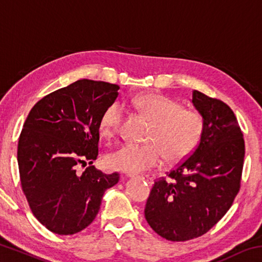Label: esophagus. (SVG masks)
<instances>
[{
    "instance_id": "1",
    "label": "esophagus",
    "mask_w": 262,
    "mask_h": 262,
    "mask_svg": "<svg viewBox=\"0 0 262 262\" xmlns=\"http://www.w3.org/2000/svg\"><path fill=\"white\" fill-rule=\"evenodd\" d=\"M129 177V178H141V179H143V180H147V181H149L150 184L152 183V179L150 178V177H148V176H142V177H137V176H134V174H129L128 176Z\"/></svg>"
}]
</instances>
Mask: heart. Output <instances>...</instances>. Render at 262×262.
Here are the masks:
<instances>
[{"instance_id": "b5f03b06", "label": "heart", "mask_w": 262, "mask_h": 262, "mask_svg": "<svg viewBox=\"0 0 262 262\" xmlns=\"http://www.w3.org/2000/svg\"><path fill=\"white\" fill-rule=\"evenodd\" d=\"M135 107L152 122L148 141L137 145L127 143L106 157L110 168L134 174L161 165L164 156L168 161L184 159L196 148L200 141L203 121L201 115L184 108L180 101L157 94H144L133 100ZM123 110L118 103L110 105L101 114L100 134L112 139L118 134Z\"/></svg>"}]
</instances>
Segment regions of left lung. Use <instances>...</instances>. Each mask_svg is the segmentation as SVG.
I'll use <instances>...</instances> for the list:
<instances>
[{
	"label": "left lung",
	"mask_w": 262,
	"mask_h": 262,
	"mask_svg": "<svg viewBox=\"0 0 262 262\" xmlns=\"http://www.w3.org/2000/svg\"><path fill=\"white\" fill-rule=\"evenodd\" d=\"M190 101L203 121L200 141L166 179L154 184L144 209L154 231L171 242L200 237L225 215L241 187L245 156L232 110L196 90Z\"/></svg>",
	"instance_id": "left-lung-1"
}]
</instances>
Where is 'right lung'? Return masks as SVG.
Masks as SVG:
<instances>
[{"mask_svg": "<svg viewBox=\"0 0 262 262\" xmlns=\"http://www.w3.org/2000/svg\"><path fill=\"white\" fill-rule=\"evenodd\" d=\"M119 85L79 79L43 97L26 118L18 141L20 184L31 210L50 231L67 236L92 223L119 173L90 165L98 156L99 121Z\"/></svg>", "mask_w": 262, "mask_h": 262, "instance_id": "1", "label": "right lung"}]
</instances>
